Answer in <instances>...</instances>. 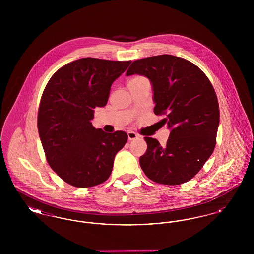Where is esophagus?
<instances>
[{
    "instance_id": "34e87169",
    "label": "esophagus",
    "mask_w": 254,
    "mask_h": 254,
    "mask_svg": "<svg viewBox=\"0 0 254 254\" xmlns=\"http://www.w3.org/2000/svg\"><path fill=\"white\" fill-rule=\"evenodd\" d=\"M127 137H128L129 141H132V140L137 139L139 136H138V134H136V133L133 132V131H128L127 132Z\"/></svg>"
}]
</instances>
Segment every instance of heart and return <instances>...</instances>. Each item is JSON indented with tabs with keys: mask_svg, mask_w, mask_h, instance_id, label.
<instances>
[{
	"mask_svg": "<svg viewBox=\"0 0 254 254\" xmlns=\"http://www.w3.org/2000/svg\"><path fill=\"white\" fill-rule=\"evenodd\" d=\"M139 78H143V77H137V78H135V79H139Z\"/></svg>",
	"mask_w": 254,
	"mask_h": 254,
	"instance_id": "1",
	"label": "heart"
}]
</instances>
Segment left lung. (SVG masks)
<instances>
[{"instance_id":"obj_1","label":"left lung","mask_w":254,"mask_h":254,"mask_svg":"<svg viewBox=\"0 0 254 254\" xmlns=\"http://www.w3.org/2000/svg\"><path fill=\"white\" fill-rule=\"evenodd\" d=\"M149 79L154 113L165 115L170 129L167 145L145 137L147 149L140 157L145 175L163 185L190 181L203 168L216 145L220 119L217 96L208 78L191 62L158 55L133 62L127 76Z\"/></svg>"}]
</instances>
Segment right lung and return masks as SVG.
<instances>
[{
  "mask_svg": "<svg viewBox=\"0 0 254 254\" xmlns=\"http://www.w3.org/2000/svg\"><path fill=\"white\" fill-rule=\"evenodd\" d=\"M131 61L82 58L52 75L41 98L38 131L50 168L76 188L108 180L115 155L127 141L125 131L95 128L94 109L109 100L112 83Z\"/></svg>",
  "mask_w": 254,
  "mask_h": 254,
  "instance_id": "right-lung-1",
  "label": "right lung"
}]
</instances>
